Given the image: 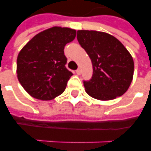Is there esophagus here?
I'll return each mask as SVG.
<instances>
[{
	"instance_id": "esophagus-1",
	"label": "esophagus",
	"mask_w": 151,
	"mask_h": 151,
	"mask_svg": "<svg viewBox=\"0 0 151 151\" xmlns=\"http://www.w3.org/2000/svg\"><path fill=\"white\" fill-rule=\"evenodd\" d=\"M76 74H77V75H81V71L80 69H77V70H76Z\"/></svg>"
}]
</instances>
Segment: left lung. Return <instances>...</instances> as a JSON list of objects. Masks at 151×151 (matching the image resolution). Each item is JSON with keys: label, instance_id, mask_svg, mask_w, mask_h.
Instances as JSON below:
<instances>
[{"label": "left lung", "instance_id": "8db88e82", "mask_svg": "<svg viewBox=\"0 0 151 151\" xmlns=\"http://www.w3.org/2000/svg\"><path fill=\"white\" fill-rule=\"evenodd\" d=\"M77 40L93 63L92 78L83 81L86 93L101 101L122 96L131 84L134 70L127 49L111 35L97 31H78Z\"/></svg>", "mask_w": 151, "mask_h": 151}]
</instances>
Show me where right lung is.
<instances>
[{
  "instance_id": "1",
  "label": "right lung",
  "mask_w": 151,
  "mask_h": 151,
  "mask_svg": "<svg viewBox=\"0 0 151 151\" xmlns=\"http://www.w3.org/2000/svg\"><path fill=\"white\" fill-rule=\"evenodd\" d=\"M76 35V30L53 27L36 35L19 52L18 79L32 97L47 101L63 93L73 75L66 67L64 47Z\"/></svg>"
}]
</instances>
